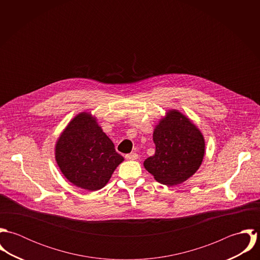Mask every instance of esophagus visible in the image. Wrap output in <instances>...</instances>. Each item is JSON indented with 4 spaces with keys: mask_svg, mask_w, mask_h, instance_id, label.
Wrapping results in <instances>:
<instances>
[{
    "mask_svg": "<svg viewBox=\"0 0 260 260\" xmlns=\"http://www.w3.org/2000/svg\"><path fill=\"white\" fill-rule=\"evenodd\" d=\"M125 158H126L127 160H136V159H138V154H136V153L126 154V155H125Z\"/></svg>",
    "mask_w": 260,
    "mask_h": 260,
    "instance_id": "obj_1",
    "label": "esophagus"
}]
</instances>
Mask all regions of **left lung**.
<instances>
[{
  "instance_id": "8db88e82",
  "label": "left lung",
  "mask_w": 260,
  "mask_h": 260,
  "mask_svg": "<svg viewBox=\"0 0 260 260\" xmlns=\"http://www.w3.org/2000/svg\"><path fill=\"white\" fill-rule=\"evenodd\" d=\"M155 154L144 161V167L162 184L184 182L200 167L205 150L199 129L183 114L167 113L154 129Z\"/></svg>"
}]
</instances>
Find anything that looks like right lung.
<instances>
[{
  "label": "right lung",
  "mask_w": 260,
  "mask_h": 260,
  "mask_svg": "<svg viewBox=\"0 0 260 260\" xmlns=\"http://www.w3.org/2000/svg\"><path fill=\"white\" fill-rule=\"evenodd\" d=\"M123 160L89 113L77 115L56 145V161L64 176L74 185L89 191L106 185Z\"/></svg>",
  "instance_id": "obj_1"
}]
</instances>
